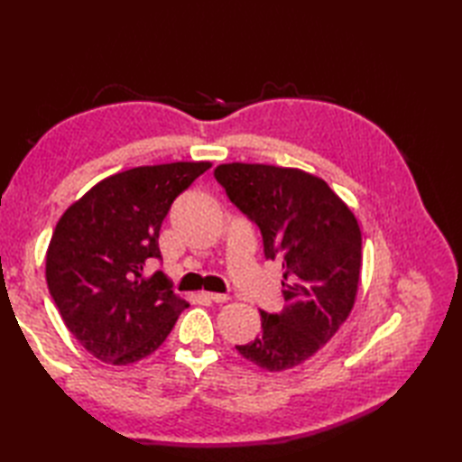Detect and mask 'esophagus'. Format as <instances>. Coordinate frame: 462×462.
Wrapping results in <instances>:
<instances>
[{"instance_id": "esophagus-1", "label": "esophagus", "mask_w": 462, "mask_h": 462, "mask_svg": "<svg viewBox=\"0 0 462 462\" xmlns=\"http://www.w3.org/2000/svg\"><path fill=\"white\" fill-rule=\"evenodd\" d=\"M204 298L214 301V303H226V301H228V296H224V293H214V291H206Z\"/></svg>"}]
</instances>
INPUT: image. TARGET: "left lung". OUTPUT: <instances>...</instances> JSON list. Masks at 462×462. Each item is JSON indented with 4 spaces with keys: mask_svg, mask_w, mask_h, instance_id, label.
<instances>
[{
    "mask_svg": "<svg viewBox=\"0 0 462 462\" xmlns=\"http://www.w3.org/2000/svg\"><path fill=\"white\" fill-rule=\"evenodd\" d=\"M232 204L262 232L263 256L282 260L280 313L260 311L258 337L236 346L266 371L310 359L336 336L356 303L361 230L356 214L326 180L300 169L230 162L214 171Z\"/></svg>",
    "mask_w": 462,
    "mask_h": 462,
    "instance_id": "left-lung-1",
    "label": "left lung"
}]
</instances>
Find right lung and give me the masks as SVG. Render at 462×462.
Wrapping results in <instances>:
<instances>
[{
	"label": "right lung",
	"mask_w": 462,
	"mask_h": 462,
	"mask_svg": "<svg viewBox=\"0 0 462 462\" xmlns=\"http://www.w3.org/2000/svg\"><path fill=\"white\" fill-rule=\"evenodd\" d=\"M210 162H171L97 182L59 218L45 258L47 288L67 329L103 363L129 365L169 337L189 301L159 270V232L176 196Z\"/></svg>",
	"instance_id": "right-lung-1"
}]
</instances>
